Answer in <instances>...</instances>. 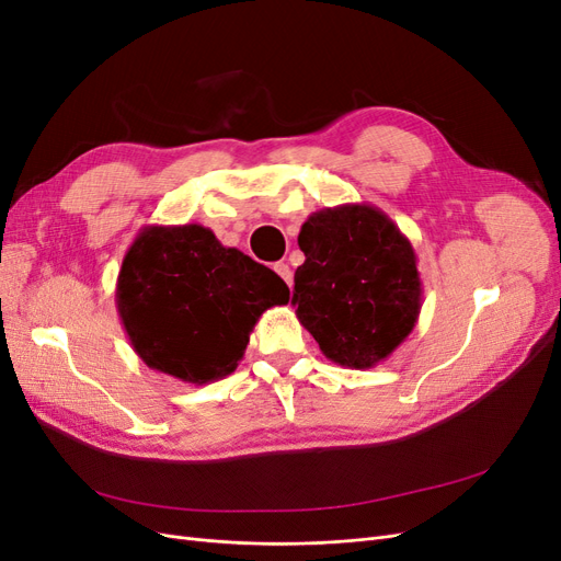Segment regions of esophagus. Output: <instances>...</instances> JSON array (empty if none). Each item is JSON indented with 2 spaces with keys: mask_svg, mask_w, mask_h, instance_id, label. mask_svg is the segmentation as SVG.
I'll return each instance as SVG.
<instances>
[{
  "mask_svg": "<svg viewBox=\"0 0 561 561\" xmlns=\"http://www.w3.org/2000/svg\"><path fill=\"white\" fill-rule=\"evenodd\" d=\"M274 268H276V274H278V276H280V278H283V280L287 283V285H290V287H293V268H290V266H287L285 262H278V264H276Z\"/></svg>",
  "mask_w": 561,
  "mask_h": 561,
  "instance_id": "esophagus-1",
  "label": "esophagus"
}]
</instances>
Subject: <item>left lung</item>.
I'll list each match as a JSON object with an SVG mask.
<instances>
[{"instance_id":"left-lung-1","label":"left lung","mask_w":561,"mask_h":561,"mask_svg":"<svg viewBox=\"0 0 561 561\" xmlns=\"http://www.w3.org/2000/svg\"><path fill=\"white\" fill-rule=\"evenodd\" d=\"M304 264L293 307L328 360L369 369L383 363L421 313V276L410 239L367 203L322 208L299 231Z\"/></svg>"}]
</instances>
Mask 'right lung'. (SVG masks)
I'll list each match as a JSON object with an SVG mask.
<instances>
[{
    "instance_id": "1",
    "label": "right lung",
    "mask_w": 561,
    "mask_h": 561,
    "mask_svg": "<svg viewBox=\"0 0 561 561\" xmlns=\"http://www.w3.org/2000/svg\"><path fill=\"white\" fill-rule=\"evenodd\" d=\"M278 274L201 225H147L116 278V311L138 358L184 383L229 377L260 316L287 304Z\"/></svg>"
}]
</instances>
